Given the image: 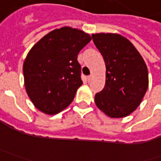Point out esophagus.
Wrapping results in <instances>:
<instances>
[{
	"mask_svg": "<svg viewBox=\"0 0 161 161\" xmlns=\"http://www.w3.org/2000/svg\"><path fill=\"white\" fill-rule=\"evenodd\" d=\"M91 79H92V75H90V76H88V77H87V80H88V81H90V80H91Z\"/></svg>",
	"mask_w": 161,
	"mask_h": 161,
	"instance_id": "esophagus-1",
	"label": "esophagus"
}]
</instances>
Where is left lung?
Returning a JSON list of instances; mask_svg holds the SVG:
<instances>
[{
    "mask_svg": "<svg viewBox=\"0 0 161 161\" xmlns=\"http://www.w3.org/2000/svg\"><path fill=\"white\" fill-rule=\"evenodd\" d=\"M92 38L106 64V84L95 96L97 107L109 117H125L139 107L148 89L145 62L121 35L97 33Z\"/></svg>",
    "mask_w": 161,
    "mask_h": 161,
    "instance_id": "8db88e82",
    "label": "left lung"
}]
</instances>
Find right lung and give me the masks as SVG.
I'll list each match as a JSON object with an SVG mask.
<instances>
[{
    "mask_svg": "<svg viewBox=\"0 0 161 161\" xmlns=\"http://www.w3.org/2000/svg\"><path fill=\"white\" fill-rule=\"evenodd\" d=\"M90 40L82 30L64 27L49 32L30 49L23 64L24 85L41 112L58 114L72 102L82 84L78 54Z\"/></svg>",
    "mask_w": 161,
    "mask_h": 161,
    "instance_id": "obj_1",
    "label": "right lung"
}]
</instances>
